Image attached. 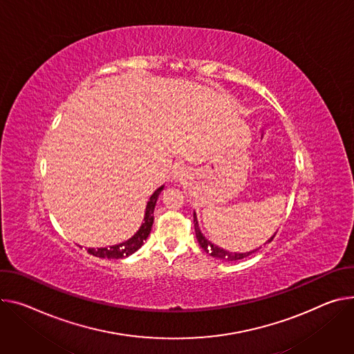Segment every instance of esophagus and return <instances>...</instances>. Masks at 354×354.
Listing matches in <instances>:
<instances>
[{
  "mask_svg": "<svg viewBox=\"0 0 354 354\" xmlns=\"http://www.w3.org/2000/svg\"><path fill=\"white\" fill-rule=\"evenodd\" d=\"M180 176H183V175H182V171H179V169H178V171H175V172H174V179H179Z\"/></svg>",
  "mask_w": 354,
  "mask_h": 354,
  "instance_id": "34e87169",
  "label": "esophagus"
}]
</instances>
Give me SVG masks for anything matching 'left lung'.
Instances as JSON below:
<instances>
[{"mask_svg": "<svg viewBox=\"0 0 354 354\" xmlns=\"http://www.w3.org/2000/svg\"><path fill=\"white\" fill-rule=\"evenodd\" d=\"M194 223H195V233H196V239H198V241H199L201 247H202L207 254H210V255L213 257V259H217V260H221V261H237V260H243V259H245V257H248L250 254H252V252H255L257 250H259V248H255V250H251V251H247V252H234V251L224 250V248H221V247L216 245L214 243L209 241V240L203 236V233L201 232V227H199V221H198L196 212H194ZM275 234H277V233H275ZM275 234H274V236H271V237H270L264 244L271 243V241H272V239L275 237ZM260 248H261V247H260Z\"/></svg>", "mask_w": 354, "mask_h": 354, "instance_id": "1", "label": "left lung"}]
</instances>
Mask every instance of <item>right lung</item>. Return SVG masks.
<instances>
[{"label":"right lung","mask_w":354,"mask_h":354,"mask_svg":"<svg viewBox=\"0 0 354 354\" xmlns=\"http://www.w3.org/2000/svg\"><path fill=\"white\" fill-rule=\"evenodd\" d=\"M165 185L159 186L153 194L151 195L149 201L147 202V207H145V213H144V220L142 224L140 226V229L137 230V233L130 237L128 240L110 245V247H99V248H87L88 254H93L95 257H100V259H114V260H120L124 259V257H128L134 254L137 250H140L144 244V241L148 239L151 229H152V223H153V210H155V205L156 201L160 195V192L164 190Z\"/></svg>","instance_id":"1"}]
</instances>
